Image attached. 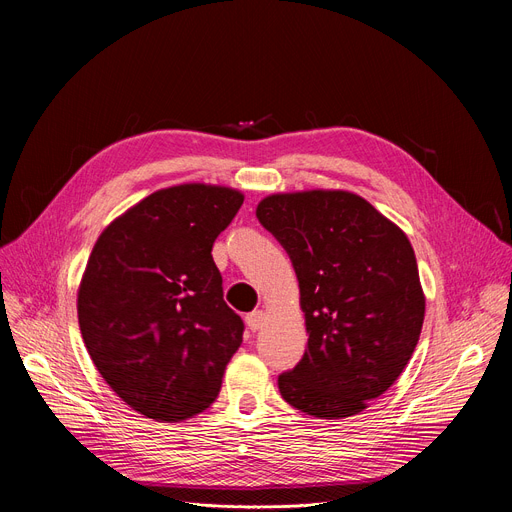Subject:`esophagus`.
<instances>
[{
	"instance_id": "1",
	"label": "esophagus",
	"mask_w": 512,
	"mask_h": 512,
	"mask_svg": "<svg viewBox=\"0 0 512 512\" xmlns=\"http://www.w3.org/2000/svg\"><path fill=\"white\" fill-rule=\"evenodd\" d=\"M263 321H265V313L263 311H251L249 315H247V326L253 330V332H257L261 326H263Z\"/></svg>"
}]
</instances>
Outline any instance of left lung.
<instances>
[{
  "instance_id": "left-lung-1",
  "label": "left lung",
  "mask_w": 512,
  "mask_h": 512,
  "mask_svg": "<svg viewBox=\"0 0 512 512\" xmlns=\"http://www.w3.org/2000/svg\"><path fill=\"white\" fill-rule=\"evenodd\" d=\"M259 224L288 253L309 342L278 375L282 398L307 415H357L407 367L425 315L407 234L359 195L307 191L265 197Z\"/></svg>"
}]
</instances>
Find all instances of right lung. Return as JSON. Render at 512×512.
Masks as SVG:
<instances>
[{"instance_id": "add662e5", "label": "right lung", "mask_w": 512, "mask_h": 512, "mask_svg": "<svg viewBox=\"0 0 512 512\" xmlns=\"http://www.w3.org/2000/svg\"><path fill=\"white\" fill-rule=\"evenodd\" d=\"M242 199L226 186L164 188L95 242L78 288L80 334L101 378L149 419L205 411L242 342L211 257Z\"/></svg>"}]
</instances>
